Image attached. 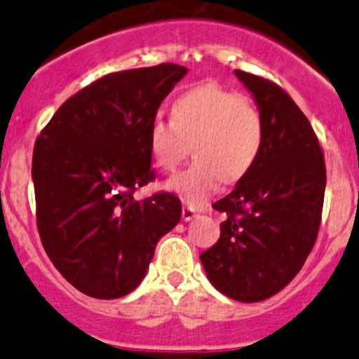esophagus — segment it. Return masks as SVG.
<instances>
[{
    "instance_id": "obj_1",
    "label": "esophagus",
    "mask_w": 359,
    "mask_h": 359,
    "mask_svg": "<svg viewBox=\"0 0 359 359\" xmlns=\"http://www.w3.org/2000/svg\"><path fill=\"white\" fill-rule=\"evenodd\" d=\"M193 217H196V210L191 207H184L182 208V219L184 221H191Z\"/></svg>"
}]
</instances>
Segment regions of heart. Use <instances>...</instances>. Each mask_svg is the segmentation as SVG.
<instances>
[{
	"label": "heart",
	"instance_id": "heart-1",
	"mask_svg": "<svg viewBox=\"0 0 359 359\" xmlns=\"http://www.w3.org/2000/svg\"><path fill=\"white\" fill-rule=\"evenodd\" d=\"M170 114L172 121H152L149 151L158 168L173 172L189 154L191 144L196 159L165 184L189 205L203 203L221 180L245 179L259 159L264 123L245 96L205 82L177 96Z\"/></svg>",
	"mask_w": 359,
	"mask_h": 359
}]
</instances>
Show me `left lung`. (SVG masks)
Here are the masks:
<instances>
[{
    "label": "left lung",
    "mask_w": 359,
    "mask_h": 359,
    "mask_svg": "<svg viewBox=\"0 0 359 359\" xmlns=\"http://www.w3.org/2000/svg\"><path fill=\"white\" fill-rule=\"evenodd\" d=\"M256 100L264 144L249 175L212 207L226 212L217 243L200 254L217 291L236 302L266 300L304 266L318 238L326 187L321 145L283 87L235 69Z\"/></svg>",
    "instance_id": "obj_1"
}]
</instances>
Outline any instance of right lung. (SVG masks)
<instances>
[{"label": "right lung", "mask_w": 359, "mask_h": 359, "mask_svg": "<svg viewBox=\"0 0 359 359\" xmlns=\"http://www.w3.org/2000/svg\"><path fill=\"white\" fill-rule=\"evenodd\" d=\"M187 68L172 62L102 76L66 100L33 151L36 224L59 273L87 297H126L156 243L180 221L175 194L133 193L154 180L149 130Z\"/></svg>", "instance_id": "add662e5"}]
</instances>
